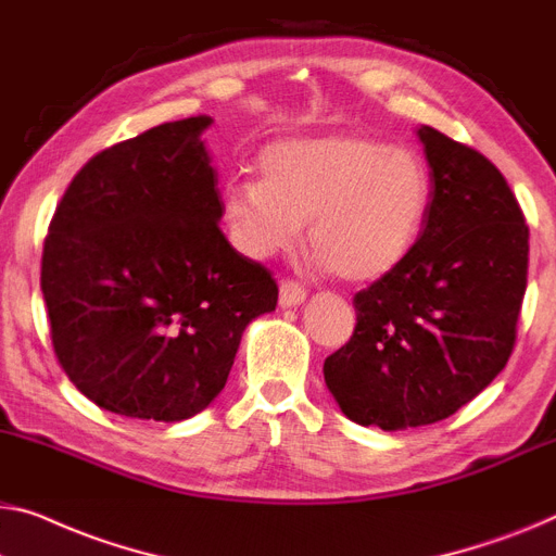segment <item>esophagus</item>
Returning a JSON list of instances; mask_svg holds the SVG:
<instances>
[{
  "label": "esophagus",
  "mask_w": 556,
  "mask_h": 556,
  "mask_svg": "<svg viewBox=\"0 0 556 556\" xmlns=\"http://www.w3.org/2000/svg\"><path fill=\"white\" fill-rule=\"evenodd\" d=\"M306 300V289L300 285V281L285 279L279 285V304L281 306H300Z\"/></svg>",
  "instance_id": "esophagus-1"
}]
</instances>
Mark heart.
<instances>
[{
  "label": "heart",
  "mask_w": 556,
  "mask_h": 556,
  "mask_svg": "<svg viewBox=\"0 0 556 556\" xmlns=\"http://www.w3.org/2000/svg\"><path fill=\"white\" fill-rule=\"evenodd\" d=\"M260 179L222 192L231 242L254 260L296 244L309 222L319 262L350 281L387 277L407 260L432 210V174L407 147L327 131L269 142Z\"/></svg>",
  "instance_id": "heart-1"
}]
</instances>
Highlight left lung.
Returning <instances> with one entry per match:
<instances>
[{
	"mask_svg": "<svg viewBox=\"0 0 556 556\" xmlns=\"http://www.w3.org/2000/svg\"><path fill=\"white\" fill-rule=\"evenodd\" d=\"M432 210L417 247L354 296L357 327L325 359L339 409L362 427L434 425L492 384L515 350L529 227L502 172L427 124Z\"/></svg>",
	"mask_w": 556,
	"mask_h": 556,
	"instance_id": "obj_1",
	"label": "left lung"
}]
</instances>
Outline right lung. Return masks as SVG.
I'll return each mask as SVG.
<instances>
[{
  "mask_svg": "<svg viewBox=\"0 0 556 556\" xmlns=\"http://www.w3.org/2000/svg\"><path fill=\"white\" fill-rule=\"evenodd\" d=\"M199 114L92 156L66 187L41 254L52 344L87 400L131 419L181 421L225 389L277 281L222 235Z\"/></svg>",
  "mask_w": 556,
  "mask_h": 556,
  "instance_id": "1",
  "label": "right lung"
}]
</instances>
